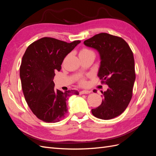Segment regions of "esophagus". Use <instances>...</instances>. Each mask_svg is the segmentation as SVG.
Listing matches in <instances>:
<instances>
[{"instance_id":"1","label":"esophagus","mask_w":156,"mask_h":156,"mask_svg":"<svg viewBox=\"0 0 156 156\" xmlns=\"http://www.w3.org/2000/svg\"><path fill=\"white\" fill-rule=\"evenodd\" d=\"M80 94H90V90H82L79 92Z\"/></svg>"}]
</instances>
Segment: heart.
I'll return each instance as SVG.
<instances>
[{
    "label": "heart",
    "instance_id": "heart-1",
    "mask_svg": "<svg viewBox=\"0 0 156 156\" xmlns=\"http://www.w3.org/2000/svg\"><path fill=\"white\" fill-rule=\"evenodd\" d=\"M90 53H93V52H92V51L90 50V49H88L83 48V49H82L81 51H80L79 55H87V54ZM80 83H81V84H83V85H84V84H86L85 80H84V79H81V80H80Z\"/></svg>",
    "mask_w": 156,
    "mask_h": 156
}]
</instances>
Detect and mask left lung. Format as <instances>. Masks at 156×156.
<instances>
[{"mask_svg": "<svg viewBox=\"0 0 156 156\" xmlns=\"http://www.w3.org/2000/svg\"><path fill=\"white\" fill-rule=\"evenodd\" d=\"M84 44L98 51L101 62L98 76L108 87L102 92L101 104L92 109V115L102 120L114 119L126 110L132 98L135 80L133 52L124 39L107 33L94 36Z\"/></svg>", "mask_w": 156, "mask_h": 156, "instance_id": "obj_1", "label": "left lung"}]
</instances>
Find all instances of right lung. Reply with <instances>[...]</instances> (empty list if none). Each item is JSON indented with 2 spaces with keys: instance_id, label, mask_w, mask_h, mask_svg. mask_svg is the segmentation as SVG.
I'll return each mask as SVG.
<instances>
[{
  "instance_id": "add662e5",
  "label": "right lung",
  "mask_w": 156,
  "mask_h": 156,
  "mask_svg": "<svg viewBox=\"0 0 156 156\" xmlns=\"http://www.w3.org/2000/svg\"><path fill=\"white\" fill-rule=\"evenodd\" d=\"M80 43L45 37L27 48L20 66L21 87L28 105L40 120L48 123L60 121L68 112V98L79 95L75 90L62 92L55 89L53 80L66 56Z\"/></svg>"
}]
</instances>
